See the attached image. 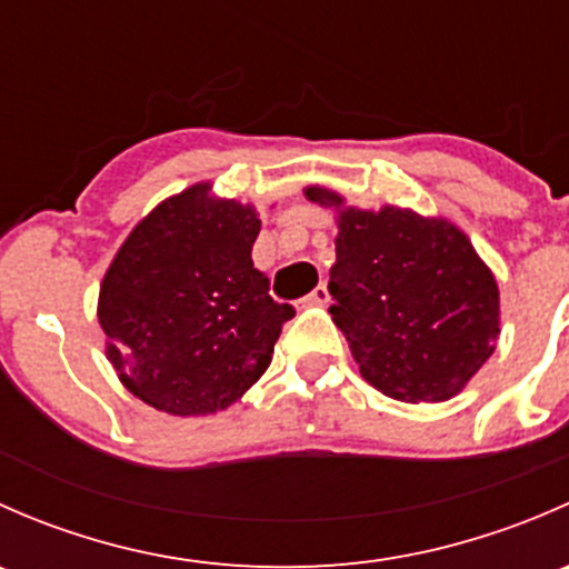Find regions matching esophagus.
<instances>
[{"label": "esophagus", "mask_w": 569, "mask_h": 569, "mask_svg": "<svg viewBox=\"0 0 569 569\" xmlns=\"http://www.w3.org/2000/svg\"><path fill=\"white\" fill-rule=\"evenodd\" d=\"M327 300H330V291L325 283H319L311 295L302 297V306H327Z\"/></svg>", "instance_id": "34e87169"}]
</instances>
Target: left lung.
Returning a JSON list of instances; mask_svg holds the SVG:
<instances>
[{"mask_svg": "<svg viewBox=\"0 0 569 569\" xmlns=\"http://www.w3.org/2000/svg\"><path fill=\"white\" fill-rule=\"evenodd\" d=\"M306 198L338 209L330 313L363 380L399 401L460 393L498 338L496 278L468 237L410 209L343 206L325 187Z\"/></svg>", "mask_w": 569, "mask_h": 569, "instance_id": "obj_1", "label": "left lung"}]
</instances>
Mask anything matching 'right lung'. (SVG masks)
I'll use <instances>...</instances> for the list:
<instances>
[{"label": "right lung", "mask_w": 569, "mask_h": 569, "mask_svg": "<svg viewBox=\"0 0 569 569\" xmlns=\"http://www.w3.org/2000/svg\"><path fill=\"white\" fill-rule=\"evenodd\" d=\"M252 206L194 183L159 203L120 244L99 295L107 358L137 399L170 416H209L267 371L295 317L252 267Z\"/></svg>", "instance_id": "1"}]
</instances>
